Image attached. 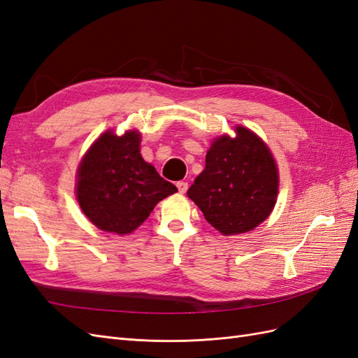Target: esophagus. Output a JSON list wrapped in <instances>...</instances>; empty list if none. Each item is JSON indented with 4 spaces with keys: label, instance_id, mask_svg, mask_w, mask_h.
Segmentation results:
<instances>
[{
    "label": "esophagus",
    "instance_id": "esophagus-1",
    "mask_svg": "<svg viewBox=\"0 0 358 358\" xmlns=\"http://www.w3.org/2000/svg\"><path fill=\"white\" fill-rule=\"evenodd\" d=\"M176 187H178V189H179V192H180V194H185V192H187V189H188V182H185V180H180V182H178V183H176Z\"/></svg>",
    "mask_w": 358,
    "mask_h": 358
}]
</instances>
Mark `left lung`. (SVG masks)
I'll return each instance as SVG.
<instances>
[{
    "mask_svg": "<svg viewBox=\"0 0 358 358\" xmlns=\"http://www.w3.org/2000/svg\"><path fill=\"white\" fill-rule=\"evenodd\" d=\"M278 187V167L267 145L251 129L236 127L234 138H215L204 170L187 194L213 229L231 236L268 218Z\"/></svg>",
    "mask_w": 358,
    "mask_h": 358,
    "instance_id": "obj_1",
    "label": "left lung"
}]
</instances>
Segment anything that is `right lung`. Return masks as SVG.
I'll use <instances>...</instances> for the list:
<instances>
[{"label": "right lung", "mask_w": 358, "mask_h": 358, "mask_svg": "<svg viewBox=\"0 0 358 358\" xmlns=\"http://www.w3.org/2000/svg\"><path fill=\"white\" fill-rule=\"evenodd\" d=\"M178 188L162 179L140 155V133L106 131L95 140L78 169L76 196L80 209L100 230L129 234L158 201Z\"/></svg>", "instance_id": "add662e5"}]
</instances>
